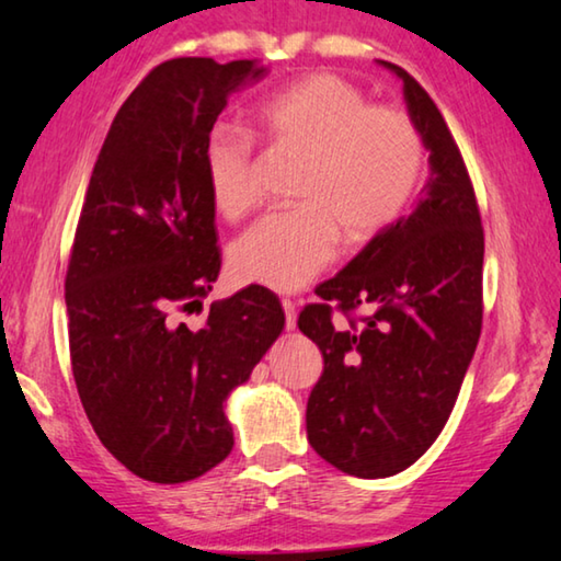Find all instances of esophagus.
<instances>
[{"instance_id":"1","label":"esophagus","mask_w":561,"mask_h":561,"mask_svg":"<svg viewBox=\"0 0 561 561\" xmlns=\"http://www.w3.org/2000/svg\"><path fill=\"white\" fill-rule=\"evenodd\" d=\"M282 309H284V328L295 330L297 328V307L291 299H282Z\"/></svg>"}]
</instances>
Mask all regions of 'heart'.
<instances>
[{
    "label": "heart",
    "instance_id": "heart-1",
    "mask_svg": "<svg viewBox=\"0 0 561 561\" xmlns=\"http://www.w3.org/2000/svg\"><path fill=\"white\" fill-rule=\"evenodd\" d=\"M254 128L266 148L302 156L299 206L266 214L231 249L233 274L259 287H307L337 254V229L353 244L375 239L405 211L421 181L425 146L411 115L370 105L360 88L332 72L307 75L266 98ZM201 163L216 211L241 219L254 206L247 133L216 125Z\"/></svg>",
    "mask_w": 561,
    "mask_h": 561
}]
</instances>
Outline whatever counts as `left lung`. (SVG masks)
I'll use <instances>...</instances> for the list:
<instances>
[{
    "instance_id": "left-lung-1",
    "label": "left lung",
    "mask_w": 561,
    "mask_h": 561,
    "mask_svg": "<svg viewBox=\"0 0 561 561\" xmlns=\"http://www.w3.org/2000/svg\"><path fill=\"white\" fill-rule=\"evenodd\" d=\"M408 115L428 150V181L400 216L337 277L324 302L299 312L324 370L307 400V438L324 461L360 479H386L433 446L454 411L481 334L483 229L473 186L446 121L403 67ZM363 306L360 323L331 324V305Z\"/></svg>"
}]
</instances>
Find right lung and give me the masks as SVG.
Segmentation results:
<instances>
[{"mask_svg":"<svg viewBox=\"0 0 561 561\" xmlns=\"http://www.w3.org/2000/svg\"><path fill=\"white\" fill-rule=\"evenodd\" d=\"M256 60L179 57L150 70L100 148L65 277L70 360L98 438L140 479L183 483L231 454L227 398L284 330L274 291L201 307L219 277L201 146Z\"/></svg>","mask_w":561,"mask_h":561,"instance_id":"obj_1","label":"right lung"}]
</instances>
